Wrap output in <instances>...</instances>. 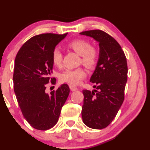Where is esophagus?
Wrapping results in <instances>:
<instances>
[{
	"mask_svg": "<svg viewBox=\"0 0 150 150\" xmlns=\"http://www.w3.org/2000/svg\"><path fill=\"white\" fill-rule=\"evenodd\" d=\"M69 87H70V90H71V91H76V90H77V87H75V86H73V85H69Z\"/></svg>",
	"mask_w": 150,
	"mask_h": 150,
	"instance_id": "1",
	"label": "esophagus"
}]
</instances>
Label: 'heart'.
<instances>
[{
  "instance_id": "b5f03b06",
  "label": "heart",
  "mask_w": 150,
  "mask_h": 150,
  "mask_svg": "<svg viewBox=\"0 0 150 150\" xmlns=\"http://www.w3.org/2000/svg\"><path fill=\"white\" fill-rule=\"evenodd\" d=\"M68 46L80 56V63L88 69H92L97 65L99 59V51L87 41L84 39H75L70 42ZM63 56L58 48L53 50L52 53V63L55 67L59 68L62 64ZM86 76V73L82 68L68 69L60 75L59 79L62 82L70 84L71 85H77L81 80Z\"/></svg>"
}]
</instances>
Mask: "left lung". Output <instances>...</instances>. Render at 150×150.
<instances>
[{
    "instance_id": "1",
    "label": "left lung",
    "mask_w": 150,
    "mask_h": 150,
    "mask_svg": "<svg viewBox=\"0 0 150 150\" xmlns=\"http://www.w3.org/2000/svg\"><path fill=\"white\" fill-rule=\"evenodd\" d=\"M99 42V56L90 78L94 91H82V117L89 128L103 129L116 117L124 100L128 65L121 46L104 31L89 30L80 33Z\"/></svg>"
}]
</instances>
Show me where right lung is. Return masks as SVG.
I'll use <instances>...</instances> for the list:
<instances>
[{"mask_svg": "<svg viewBox=\"0 0 150 150\" xmlns=\"http://www.w3.org/2000/svg\"><path fill=\"white\" fill-rule=\"evenodd\" d=\"M64 34H42L27 41L15 60L13 82L18 103L24 118L34 128L46 130L58 122L61 108L70 93L67 84L46 93L53 72L52 53Z\"/></svg>", "mask_w": 150, "mask_h": 150, "instance_id": "1", "label": "right lung"}]
</instances>
